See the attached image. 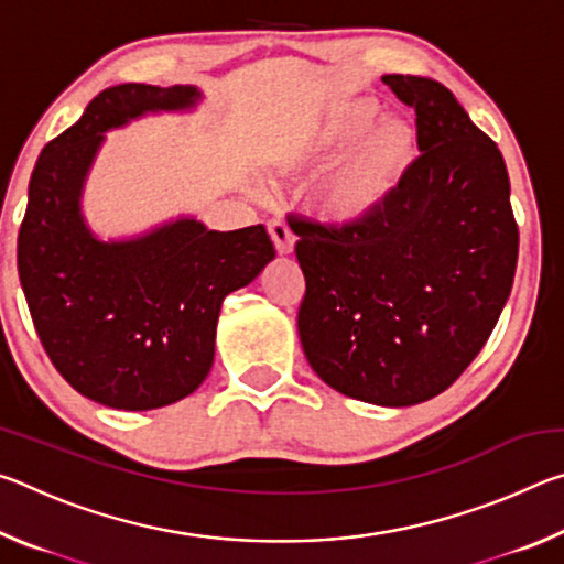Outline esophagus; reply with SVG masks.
Returning <instances> with one entry per match:
<instances>
[{
	"instance_id": "34e87169",
	"label": "esophagus",
	"mask_w": 564,
	"mask_h": 564,
	"mask_svg": "<svg viewBox=\"0 0 564 564\" xmlns=\"http://www.w3.org/2000/svg\"><path fill=\"white\" fill-rule=\"evenodd\" d=\"M269 234H271V241L275 246V251H279L281 256L293 251L295 236H293V231L289 228V224L279 221V218H273V221H269Z\"/></svg>"
}]
</instances>
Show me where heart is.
<instances>
[{"label": "heart", "mask_w": 564, "mask_h": 564, "mask_svg": "<svg viewBox=\"0 0 564 564\" xmlns=\"http://www.w3.org/2000/svg\"><path fill=\"white\" fill-rule=\"evenodd\" d=\"M376 99H340L301 131L291 166L313 174L311 208L333 226H366L388 212L420 156L415 123L400 113H380Z\"/></svg>", "instance_id": "heart-1"}]
</instances>
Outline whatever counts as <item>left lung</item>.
Here are the masks:
<instances>
[{
  "instance_id": "8db88e82",
  "label": "left lung",
  "mask_w": 564,
  "mask_h": 564,
  "mask_svg": "<svg viewBox=\"0 0 564 564\" xmlns=\"http://www.w3.org/2000/svg\"><path fill=\"white\" fill-rule=\"evenodd\" d=\"M383 82L415 109L423 151L403 191L366 226L289 224L311 368L343 395L405 408L451 388L488 343L520 234L500 149L453 91L427 76Z\"/></svg>"
}]
</instances>
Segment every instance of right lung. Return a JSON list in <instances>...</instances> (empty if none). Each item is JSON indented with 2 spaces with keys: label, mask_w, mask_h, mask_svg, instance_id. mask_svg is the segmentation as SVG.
Returning a JSON list of instances; mask_svg holds the SVG:
<instances>
[{
  "label": "right lung",
  "mask_w": 564,
  "mask_h": 564,
  "mask_svg": "<svg viewBox=\"0 0 564 564\" xmlns=\"http://www.w3.org/2000/svg\"><path fill=\"white\" fill-rule=\"evenodd\" d=\"M196 87L119 84L44 147L17 238L19 281L46 356L76 393L117 410L176 403L214 366L221 303L273 261L265 228L208 231L178 218L129 241H99L82 188L104 131L147 111H184Z\"/></svg>",
  "instance_id": "add662e5"
}]
</instances>
